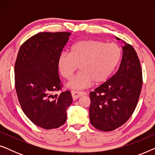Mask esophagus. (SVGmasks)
<instances>
[{
	"label": "esophagus",
	"instance_id": "esophagus-1",
	"mask_svg": "<svg viewBox=\"0 0 155 155\" xmlns=\"http://www.w3.org/2000/svg\"><path fill=\"white\" fill-rule=\"evenodd\" d=\"M72 97H73V99H77L81 96L85 94V92H78V91H72L71 92Z\"/></svg>",
	"mask_w": 155,
	"mask_h": 155
}]
</instances>
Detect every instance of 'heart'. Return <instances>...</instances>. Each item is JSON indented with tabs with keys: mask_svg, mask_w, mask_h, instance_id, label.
Masks as SVG:
<instances>
[{
	"mask_svg": "<svg viewBox=\"0 0 155 155\" xmlns=\"http://www.w3.org/2000/svg\"><path fill=\"white\" fill-rule=\"evenodd\" d=\"M117 44H106L97 40H82L71 46L68 54L59 56L58 65L62 76L70 80L80 66L82 71L68 84L74 90L88 87L93 83L101 84L108 80L120 58Z\"/></svg>",
	"mask_w": 155,
	"mask_h": 155,
	"instance_id": "heart-1",
	"label": "heart"
}]
</instances>
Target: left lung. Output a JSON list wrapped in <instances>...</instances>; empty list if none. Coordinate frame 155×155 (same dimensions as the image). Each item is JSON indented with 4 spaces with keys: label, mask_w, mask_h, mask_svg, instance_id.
<instances>
[{
    "label": "left lung",
    "mask_w": 155,
    "mask_h": 155,
    "mask_svg": "<svg viewBox=\"0 0 155 155\" xmlns=\"http://www.w3.org/2000/svg\"><path fill=\"white\" fill-rule=\"evenodd\" d=\"M122 49L117 72L90 93V123L101 131L114 130L124 125L134 112L141 92L143 73L137 53L126 42Z\"/></svg>",
    "instance_id": "1"
}]
</instances>
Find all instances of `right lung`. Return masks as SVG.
Listing matches in <instances>:
<instances>
[{
    "mask_svg": "<svg viewBox=\"0 0 155 155\" xmlns=\"http://www.w3.org/2000/svg\"><path fill=\"white\" fill-rule=\"evenodd\" d=\"M70 32H41L20 46L15 63V84L23 112L33 124L44 129L57 128L66 121L70 91L60 94L63 84L58 61Z\"/></svg>",
    "mask_w": 155,
    "mask_h": 155,
    "instance_id": "right-lung-1",
    "label": "right lung"
}]
</instances>
